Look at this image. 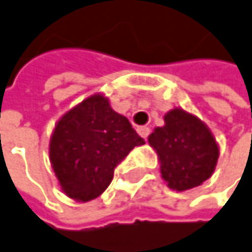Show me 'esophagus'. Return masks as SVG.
<instances>
[{
  "instance_id": "esophagus-1",
  "label": "esophagus",
  "mask_w": 252,
  "mask_h": 252,
  "mask_svg": "<svg viewBox=\"0 0 252 252\" xmlns=\"http://www.w3.org/2000/svg\"><path fill=\"white\" fill-rule=\"evenodd\" d=\"M137 132H138V134H140V135H141V137L146 140V138H147V135L150 134V128H149V126H138V128H137Z\"/></svg>"
}]
</instances>
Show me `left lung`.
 I'll use <instances>...</instances> for the list:
<instances>
[{
    "label": "left lung",
    "instance_id": "8db88e82",
    "mask_svg": "<svg viewBox=\"0 0 252 252\" xmlns=\"http://www.w3.org/2000/svg\"><path fill=\"white\" fill-rule=\"evenodd\" d=\"M165 126H156L147 141L158 155L160 175L171 189L187 191L213 175L219 144L210 128L198 117L174 108L163 117Z\"/></svg>",
    "mask_w": 252,
    "mask_h": 252
}]
</instances>
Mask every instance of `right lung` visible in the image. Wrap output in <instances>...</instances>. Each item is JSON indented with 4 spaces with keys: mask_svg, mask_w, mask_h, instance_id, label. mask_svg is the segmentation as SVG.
<instances>
[{
    "mask_svg": "<svg viewBox=\"0 0 252 252\" xmlns=\"http://www.w3.org/2000/svg\"><path fill=\"white\" fill-rule=\"evenodd\" d=\"M144 140L103 93L86 97L55 124L49 160L63 192L78 203L99 197L115 166Z\"/></svg>",
    "mask_w": 252,
    "mask_h": 252,
    "instance_id": "1",
    "label": "right lung"
}]
</instances>
